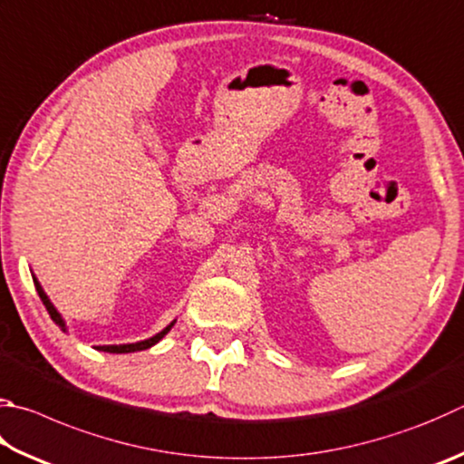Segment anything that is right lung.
<instances>
[{
	"label": "right lung",
	"mask_w": 464,
	"mask_h": 464,
	"mask_svg": "<svg viewBox=\"0 0 464 464\" xmlns=\"http://www.w3.org/2000/svg\"><path fill=\"white\" fill-rule=\"evenodd\" d=\"M34 285H36V292H38V296H40V300H42V304L46 306V310H48V314H50V318L54 320V323L63 328L64 331V323H63V318H61V314L56 313V308L53 306V302L48 300V296L44 294V290H42V285L38 284V280L36 277H34ZM174 326V323L170 324V326H166L162 333H158L156 336H151V339H148V341H140V343H131V344H105V347H97L99 351H105V353H133V351H144V349H150L151 344H156L160 339H164V334L170 331V328Z\"/></svg>",
	"instance_id": "right-lung-1"
}]
</instances>
